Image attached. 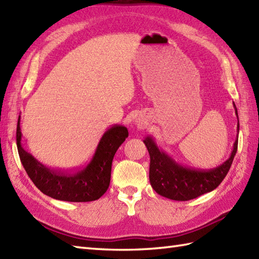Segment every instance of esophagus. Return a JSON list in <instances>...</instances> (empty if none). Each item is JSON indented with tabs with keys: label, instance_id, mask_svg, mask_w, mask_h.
Returning <instances> with one entry per match:
<instances>
[{
	"label": "esophagus",
	"instance_id": "1",
	"mask_svg": "<svg viewBox=\"0 0 259 259\" xmlns=\"http://www.w3.org/2000/svg\"><path fill=\"white\" fill-rule=\"evenodd\" d=\"M137 124H138V128H144V123H142V122H139Z\"/></svg>",
	"mask_w": 259,
	"mask_h": 259
}]
</instances>
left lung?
<instances>
[{
  "label": "left lung",
  "instance_id": "left-lung-1",
  "mask_svg": "<svg viewBox=\"0 0 259 259\" xmlns=\"http://www.w3.org/2000/svg\"><path fill=\"white\" fill-rule=\"evenodd\" d=\"M235 112L238 118L236 107ZM237 129L239 133V122ZM144 142L150 155L149 179L152 188L157 194L169 199L186 201L210 192L221 185L237 152L238 137L234 144L232 155L221 166L208 170L186 167L175 161L166 152L159 149L151 137H147Z\"/></svg>",
  "mask_w": 259,
  "mask_h": 259
}]
</instances>
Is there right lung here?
I'll return each instance as SVG.
<instances>
[{
	"label": "right lung",
	"mask_w": 259,
	"mask_h": 259,
	"mask_svg": "<svg viewBox=\"0 0 259 259\" xmlns=\"http://www.w3.org/2000/svg\"><path fill=\"white\" fill-rule=\"evenodd\" d=\"M128 136L125 126L113 125L102 136L91 160L70 174L46 167L22 148L20 117L16 126V146L27 176L43 194L58 200L85 202L99 199L108 190L114 153Z\"/></svg>",
	"instance_id": "add662e5"
}]
</instances>
